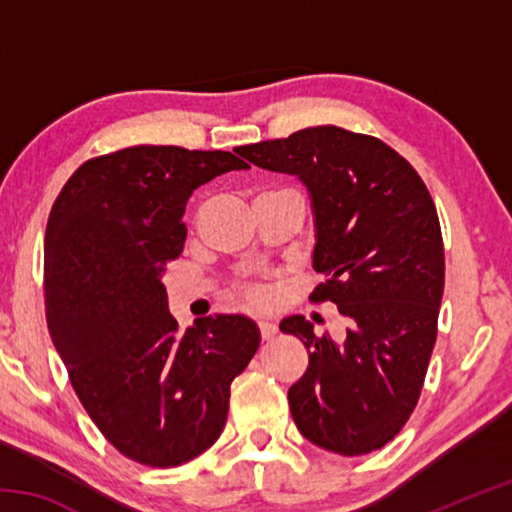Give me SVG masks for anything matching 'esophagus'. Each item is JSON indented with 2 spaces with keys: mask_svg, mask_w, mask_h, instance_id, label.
<instances>
[{
  "mask_svg": "<svg viewBox=\"0 0 512 512\" xmlns=\"http://www.w3.org/2000/svg\"><path fill=\"white\" fill-rule=\"evenodd\" d=\"M257 327H259V334H262V341H271L277 334V327L273 323H268V320H259Z\"/></svg>",
  "mask_w": 512,
  "mask_h": 512,
  "instance_id": "34e87169",
  "label": "esophagus"
}]
</instances>
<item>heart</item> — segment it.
Returning <instances> with one entry per match:
<instances>
[{
	"mask_svg": "<svg viewBox=\"0 0 512 512\" xmlns=\"http://www.w3.org/2000/svg\"><path fill=\"white\" fill-rule=\"evenodd\" d=\"M248 296L253 298V300H264L266 298V291L264 289H248Z\"/></svg>",
	"mask_w": 512,
	"mask_h": 512,
	"instance_id": "obj_1",
	"label": "heart"
}]
</instances>
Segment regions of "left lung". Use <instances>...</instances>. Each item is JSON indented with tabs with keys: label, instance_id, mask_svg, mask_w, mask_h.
Returning <instances> with one entry per match:
<instances>
[{
	"label": "left lung",
	"instance_id": "1",
	"mask_svg": "<svg viewBox=\"0 0 512 512\" xmlns=\"http://www.w3.org/2000/svg\"><path fill=\"white\" fill-rule=\"evenodd\" d=\"M255 167L307 187L325 277L311 293L345 318V336H318L305 316L280 329L302 341L309 366L289 388L296 427L343 456L368 454L409 420L436 343L445 287L440 223L422 178L391 146L339 126L239 146Z\"/></svg>",
	"mask_w": 512,
	"mask_h": 512
}]
</instances>
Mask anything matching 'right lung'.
<instances>
[{
  "instance_id": "right-lung-1",
  "label": "right lung",
  "mask_w": 512,
  "mask_h": 512,
  "mask_svg": "<svg viewBox=\"0 0 512 512\" xmlns=\"http://www.w3.org/2000/svg\"><path fill=\"white\" fill-rule=\"evenodd\" d=\"M241 169L228 151L131 146L81 164L51 207V341L94 424L137 463L176 467L212 447L232 379L259 348L255 320L239 314L178 332L162 284L183 253L189 196Z\"/></svg>"
}]
</instances>
